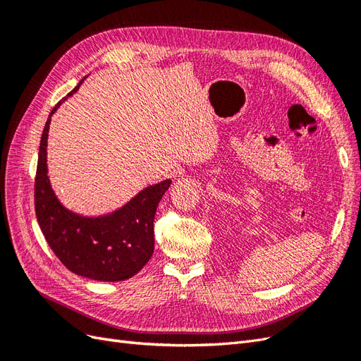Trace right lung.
<instances>
[{
  "label": "right lung",
  "mask_w": 361,
  "mask_h": 361,
  "mask_svg": "<svg viewBox=\"0 0 361 361\" xmlns=\"http://www.w3.org/2000/svg\"><path fill=\"white\" fill-rule=\"evenodd\" d=\"M81 82L68 96L78 90ZM64 99L52 108L40 138L35 179V207L40 231L54 255L73 274L99 281L128 280L154 253L155 212L171 180L145 188L118 211L104 216H81L66 209L51 188L47 169L51 116Z\"/></svg>",
  "instance_id": "1"
}]
</instances>
